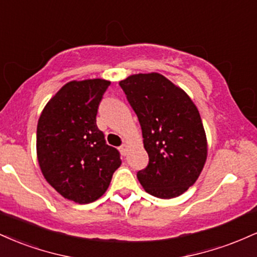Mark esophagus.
<instances>
[{
    "instance_id": "1",
    "label": "esophagus",
    "mask_w": 257,
    "mask_h": 257,
    "mask_svg": "<svg viewBox=\"0 0 257 257\" xmlns=\"http://www.w3.org/2000/svg\"><path fill=\"white\" fill-rule=\"evenodd\" d=\"M119 151H120V153H122L123 156H125L126 155V151H128V145H126V144H123V145L119 147Z\"/></svg>"
}]
</instances>
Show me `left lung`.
Masks as SVG:
<instances>
[{"label":"left lung","instance_id":"1","mask_svg":"<svg viewBox=\"0 0 257 257\" xmlns=\"http://www.w3.org/2000/svg\"><path fill=\"white\" fill-rule=\"evenodd\" d=\"M119 85L137 113L149 155V166L137 174L139 181L157 198L179 197L199 178L208 156L198 108L161 73H137Z\"/></svg>","mask_w":257,"mask_h":257}]
</instances>
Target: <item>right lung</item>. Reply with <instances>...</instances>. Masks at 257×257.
I'll use <instances>...</instances> for the list:
<instances>
[{
  "label": "right lung",
  "mask_w": 257,
  "mask_h": 257,
  "mask_svg": "<svg viewBox=\"0 0 257 257\" xmlns=\"http://www.w3.org/2000/svg\"><path fill=\"white\" fill-rule=\"evenodd\" d=\"M110 84L101 78L69 82L47 102L38 119L41 172L58 193L78 204L99 199L122 163L96 125L99 104Z\"/></svg>",
  "instance_id": "obj_1"
}]
</instances>
